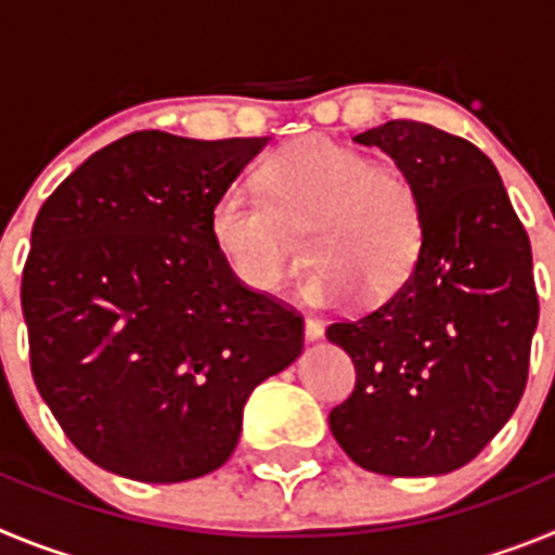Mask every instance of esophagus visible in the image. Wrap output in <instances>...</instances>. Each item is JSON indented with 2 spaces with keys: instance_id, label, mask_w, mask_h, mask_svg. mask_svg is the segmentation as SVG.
Listing matches in <instances>:
<instances>
[{
  "instance_id": "obj_1",
  "label": "esophagus",
  "mask_w": 555,
  "mask_h": 555,
  "mask_svg": "<svg viewBox=\"0 0 555 555\" xmlns=\"http://www.w3.org/2000/svg\"><path fill=\"white\" fill-rule=\"evenodd\" d=\"M322 331H325V327H322V322L320 320H313V317H306V338H320L322 336Z\"/></svg>"
}]
</instances>
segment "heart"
Returning a JSON list of instances; mask_svg holds the SVG:
<instances>
[{
    "mask_svg": "<svg viewBox=\"0 0 555 555\" xmlns=\"http://www.w3.org/2000/svg\"><path fill=\"white\" fill-rule=\"evenodd\" d=\"M263 191L228 189L210 208V238L242 286L274 294L294 272L283 219L308 228L317 267L302 294L338 302L364 294L386 300L403 288L425 247V203L397 166L327 135H308L263 166Z\"/></svg>",
    "mask_w": 555,
    "mask_h": 555,
    "instance_id": "1",
    "label": "heart"
}]
</instances>
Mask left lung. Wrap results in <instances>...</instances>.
I'll return each mask as SVG.
<instances>
[{"mask_svg": "<svg viewBox=\"0 0 555 555\" xmlns=\"http://www.w3.org/2000/svg\"><path fill=\"white\" fill-rule=\"evenodd\" d=\"M356 141L414 180L428 230L403 288L327 325L356 364L331 430L370 473L442 475L487 448L526 391L539 320L531 242L494 164L467 139L395 119Z\"/></svg>", "mask_w": 555, "mask_h": 555, "instance_id": "obj_1", "label": "left lung"}]
</instances>
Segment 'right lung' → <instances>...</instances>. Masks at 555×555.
Listing matches in <instances>:
<instances>
[{
  "label": "right lung",
  "mask_w": 555,
  "mask_h": 555,
  "mask_svg": "<svg viewBox=\"0 0 555 555\" xmlns=\"http://www.w3.org/2000/svg\"><path fill=\"white\" fill-rule=\"evenodd\" d=\"M263 144L130 132L38 210L22 272L29 370L68 442L107 473H214L249 391L300 356V313L242 286L210 238V208Z\"/></svg>",
  "instance_id": "add662e5"
}]
</instances>
